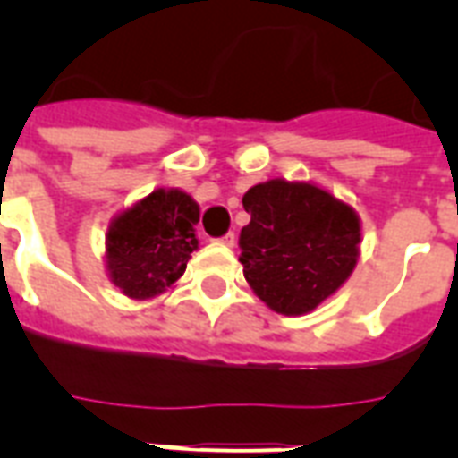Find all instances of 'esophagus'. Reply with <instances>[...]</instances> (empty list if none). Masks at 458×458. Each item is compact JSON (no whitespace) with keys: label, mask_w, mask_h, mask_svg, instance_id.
Wrapping results in <instances>:
<instances>
[{"label":"esophagus","mask_w":458,"mask_h":458,"mask_svg":"<svg viewBox=\"0 0 458 458\" xmlns=\"http://www.w3.org/2000/svg\"><path fill=\"white\" fill-rule=\"evenodd\" d=\"M235 233H225V235L221 237V244H225V247H233V244H235Z\"/></svg>","instance_id":"esophagus-1"}]
</instances>
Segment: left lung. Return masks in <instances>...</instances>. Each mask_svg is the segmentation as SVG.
Returning a JSON list of instances; mask_svg holds the SVG:
<instances>
[{"instance_id":"left-lung-1","label":"left lung","mask_w":458,"mask_h":458,"mask_svg":"<svg viewBox=\"0 0 458 458\" xmlns=\"http://www.w3.org/2000/svg\"><path fill=\"white\" fill-rule=\"evenodd\" d=\"M242 207L251 216L240 233L244 278L273 311H313L352 276L361 225L344 201L278 178L247 190Z\"/></svg>"}]
</instances>
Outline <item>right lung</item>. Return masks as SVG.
<instances>
[{
	"label": "right lung",
	"instance_id": "right-lung-1",
	"mask_svg": "<svg viewBox=\"0 0 458 458\" xmlns=\"http://www.w3.org/2000/svg\"><path fill=\"white\" fill-rule=\"evenodd\" d=\"M199 207L180 190H154L111 223L106 235L109 278L132 300L165 293L185 273L199 247Z\"/></svg>",
	"mask_w": 458,
	"mask_h": 458
}]
</instances>
